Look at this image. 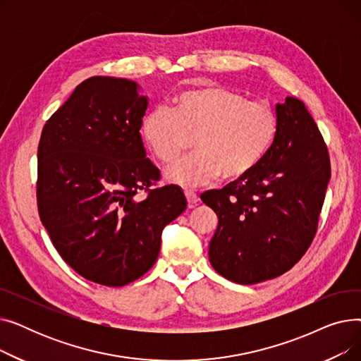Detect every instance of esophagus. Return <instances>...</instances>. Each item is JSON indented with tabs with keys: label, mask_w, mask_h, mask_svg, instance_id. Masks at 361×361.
<instances>
[{
	"label": "esophagus",
	"mask_w": 361,
	"mask_h": 361,
	"mask_svg": "<svg viewBox=\"0 0 361 361\" xmlns=\"http://www.w3.org/2000/svg\"><path fill=\"white\" fill-rule=\"evenodd\" d=\"M184 195H185V197H187L188 207H195L196 203L199 202V196H197L195 192H192V190H185Z\"/></svg>",
	"instance_id": "obj_1"
}]
</instances>
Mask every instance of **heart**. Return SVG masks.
Wrapping results in <instances>:
<instances>
[{
    "mask_svg": "<svg viewBox=\"0 0 361 361\" xmlns=\"http://www.w3.org/2000/svg\"><path fill=\"white\" fill-rule=\"evenodd\" d=\"M278 133L275 109L263 101L219 86L187 90L171 111L154 109L142 121V136L159 161L174 162L195 139L196 154L166 168L185 188L250 174L271 150Z\"/></svg>",
    "mask_w": 361,
    "mask_h": 361,
    "instance_id": "obj_1",
    "label": "heart"
}]
</instances>
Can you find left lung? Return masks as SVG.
<instances>
[{"label":"left lung","mask_w":361,"mask_h":361,"mask_svg":"<svg viewBox=\"0 0 361 361\" xmlns=\"http://www.w3.org/2000/svg\"><path fill=\"white\" fill-rule=\"evenodd\" d=\"M278 133L250 174L200 199L218 216L209 243L212 268L237 283L290 271L316 234L331 164L320 131L300 99L276 105Z\"/></svg>","instance_id":"8db88e82"}]
</instances>
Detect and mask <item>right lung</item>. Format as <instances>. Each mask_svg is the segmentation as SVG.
Returning a JSON list of instances; mask_svg holds the SVG:
<instances>
[{
  "mask_svg": "<svg viewBox=\"0 0 361 361\" xmlns=\"http://www.w3.org/2000/svg\"><path fill=\"white\" fill-rule=\"evenodd\" d=\"M139 90L127 79L82 82L47 121L37 147L42 225L68 267L106 287L154 267L164 226L187 206L177 185L149 188L159 169L139 131L149 104Z\"/></svg>",
  "mask_w": 361,
  "mask_h": 361,
  "instance_id": "1",
  "label": "right lung"
}]
</instances>
